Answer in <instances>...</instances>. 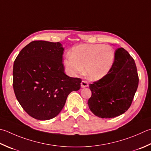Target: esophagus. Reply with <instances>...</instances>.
<instances>
[{"label":"esophagus","instance_id":"34e87169","mask_svg":"<svg viewBox=\"0 0 151 151\" xmlns=\"http://www.w3.org/2000/svg\"><path fill=\"white\" fill-rule=\"evenodd\" d=\"M88 83L87 81H82L81 82V87H82V88H86V87H88Z\"/></svg>","mask_w":151,"mask_h":151}]
</instances>
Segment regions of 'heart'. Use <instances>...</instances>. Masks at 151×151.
<instances>
[{"label":"heart","instance_id":"heart-1","mask_svg":"<svg viewBox=\"0 0 151 151\" xmlns=\"http://www.w3.org/2000/svg\"><path fill=\"white\" fill-rule=\"evenodd\" d=\"M115 53L111 46L101 44H81L73 47L70 55L63 63L70 75L83 73L91 81H97L108 75L113 65Z\"/></svg>","mask_w":151,"mask_h":151}]
</instances>
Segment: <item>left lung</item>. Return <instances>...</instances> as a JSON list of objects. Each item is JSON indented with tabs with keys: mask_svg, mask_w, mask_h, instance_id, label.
<instances>
[{
	"mask_svg": "<svg viewBox=\"0 0 151 151\" xmlns=\"http://www.w3.org/2000/svg\"><path fill=\"white\" fill-rule=\"evenodd\" d=\"M138 84L134 60L125 49L118 48L108 75L89 84L91 96L88 107L96 116L102 119L120 116L131 106Z\"/></svg>",
	"mask_w": 151,
	"mask_h": 151,
	"instance_id": "1",
	"label": "left lung"
}]
</instances>
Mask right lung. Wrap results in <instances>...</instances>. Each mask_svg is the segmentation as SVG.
Masks as SVG:
<instances>
[{"label":"right lung","instance_id":"1","mask_svg":"<svg viewBox=\"0 0 151 151\" xmlns=\"http://www.w3.org/2000/svg\"><path fill=\"white\" fill-rule=\"evenodd\" d=\"M60 42L35 40L14 61L13 88L17 101L35 119H52L60 113L67 96L81 88L82 80L64 73Z\"/></svg>","mask_w":151,"mask_h":151}]
</instances>
